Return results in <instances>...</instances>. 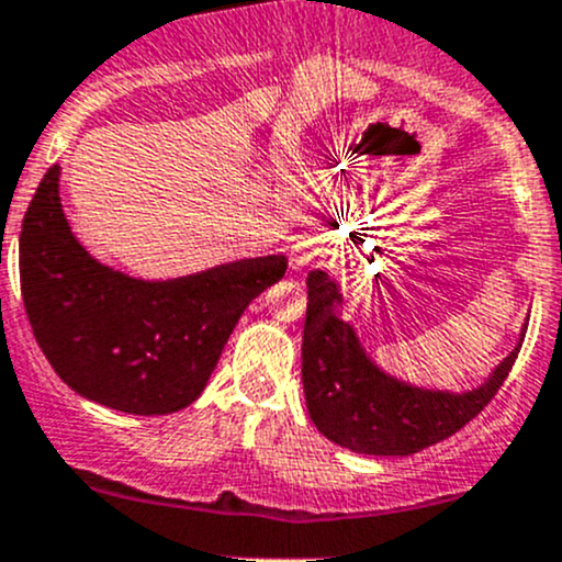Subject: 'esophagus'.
<instances>
[{"label": "esophagus", "mask_w": 562, "mask_h": 562, "mask_svg": "<svg viewBox=\"0 0 562 562\" xmlns=\"http://www.w3.org/2000/svg\"><path fill=\"white\" fill-rule=\"evenodd\" d=\"M323 256V241L317 236H301L293 245V263L296 266H310L315 258Z\"/></svg>", "instance_id": "esophagus-1"}]
</instances>
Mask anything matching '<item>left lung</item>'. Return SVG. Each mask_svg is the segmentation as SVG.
Listing matches in <instances>:
<instances>
[{
    "mask_svg": "<svg viewBox=\"0 0 562 562\" xmlns=\"http://www.w3.org/2000/svg\"><path fill=\"white\" fill-rule=\"evenodd\" d=\"M306 323L301 341V382L312 423L334 445L360 454H412L450 439L490 404L515 366L517 347L482 385L436 390L387 374L366 352L352 323L341 321L345 293L326 269L306 277Z\"/></svg>",
    "mask_w": 562,
    "mask_h": 562,
    "instance_id": "obj_1",
    "label": "left lung"
}]
</instances>
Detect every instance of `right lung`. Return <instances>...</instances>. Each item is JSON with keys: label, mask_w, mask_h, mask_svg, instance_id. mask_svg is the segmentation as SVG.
<instances>
[{"label": "right lung", "mask_w": 562, "mask_h": 562, "mask_svg": "<svg viewBox=\"0 0 562 562\" xmlns=\"http://www.w3.org/2000/svg\"><path fill=\"white\" fill-rule=\"evenodd\" d=\"M58 177V164L47 169L21 228V293L40 350L82 398L126 415L186 409L288 258H239L175 280L128 277L80 245Z\"/></svg>", "instance_id": "right-lung-1"}]
</instances>
